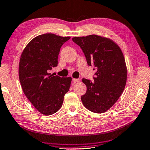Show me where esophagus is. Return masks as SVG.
<instances>
[{"label":"esophagus","mask_w":150,"mask_h":150,"mask_svg":"<svg viewBox=\"0 0 150 150\" xmlns=\"http://www.w3.org/2000/svg\"><path fill=\"white\" fill-rule=\"evenodd\" d=\"M74 83H76V82H79L80 81V79H78V78H73L72 79Z\"/></svg>","instance_id":"1"}]
</instances>
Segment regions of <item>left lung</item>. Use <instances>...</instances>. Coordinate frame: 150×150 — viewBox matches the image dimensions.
<instances>
[{"mask_svg": "<svg viewBox=\"0 0 150 150\" xmlns=\"http://www.w3.org/2000/svg\"><path fill=\"white\" fill-rule=\"evenodd\" d=\"M72 41L82 50L88 66L96 70L94 81L83 78L86 92L83 105L96 113H103L113 105L124 91L127 70L119 45L109 38L96 35L75 37Z\"/></svg>", "mask_w": 150, "mask_h": 150, "instance_id": "8db88e82", "label": "left lung"}]
</instances>
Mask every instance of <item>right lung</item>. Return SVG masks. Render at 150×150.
Wrapping results in <instances>:
<instances>
[{"label": "right lung", "instance_id": "1", "mask_svg": "<svg viewBox=\"0 0 150 150\" xmlns=\"http://www.w3.org/2000/svg\"><path fill=\"white\" fill-rule=\"evenodd\" d=\"M70 37L45 33L33 38L21 56L19 76L23 91L40 113L51 115L63 104L72 78H62L49 73L57 66L62 45Z\"/></svg>", "mask_w": 150, "mask_h": 150}]
</instances>
